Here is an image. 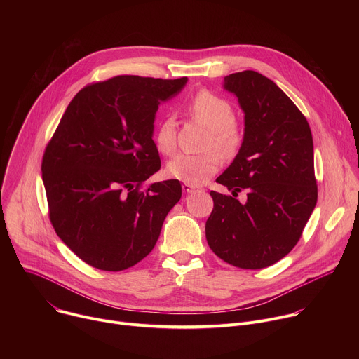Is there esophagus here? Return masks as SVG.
I'll return each instance as SVG.
<instances>
[{
    "mask_svg": "<svg viewBox=\"0 0 359 359\" xmlns=\"http://www.w3.org/2000/svg\"><path fill=\"white\" fill-rule=\"evenodd\" d=\"M182 189H183V191H184V193H187V194H190V193H194V191H197V190H198V187H197V186H193V184H187V183H183Z\"/></svg>",
    "mask_w": 359,
    "mask_h": 359,
    "instance_id": "34e87169",
    "label": "esophagus"
}]
</instances>
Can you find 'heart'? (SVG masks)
I'll return each instance as SVG.
<instances>
[{
	"instance_id": "obj_1",
	"label": "heart",
	"mask_w": 359,
	"mask_h": 359,
	"mask_svg": "<svg viewBox=\"0 0 359 359\" xmlns=\"http://www.w3.org/2000/svg\"><path fill=\"white\" fill-rule=\"evenodd\" d=\"M189 111L194 119L210 129L208 147L219 149L226 158L233 156L241 143V130L234 122V109L230 102L203 90L191 99ZM153 139L156 149L163 155H172L176 150L177 133L176 122L172 116H166L159 122ZM218 152L210 150L203 155L180 153L168 163L166 173L169 177L187 184H201L220 169L222 156Z\"/></svg>"
}]
</instances>
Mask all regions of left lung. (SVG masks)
I'll return each instance as SVG.
<instances>
[{
	"mask_svg": "<svg viewBox=\"0 0 359 359\" xmlns=\"http://www.w3.org/2000/svg\"><path fill=\"white\" fill-rule=\"evenodd\" d=\"M244 112V137L233 163L216 182L231 196L210 191L215 208L206 238L226 263L257 270L294 248L318 197L309 122L267 76L243 71L224 76ZM248 191L240 203L235 196Z\"/></svg>",
	"mask_w": 359,
	"mask_h": 359,
	"instance_id": "left-lung-1",
	"label": "left lung"
}]
</instances>
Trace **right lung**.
<instances>
[{"label":"right lung","instance_id":"1","mask_svg":"<svg viewBox=\"0 0 359 359\" xmlns=\"http://www.w3.org/2000/svg\"><path fill=\"white\" fill-rule=\"evenodd\" d=\"M187 78L119 75L82 88L42 158L49 219L86 264L122 271L155 247L182 197L179 180L142 189L161 169L153 122Z\"/></svg>","mask_w":359,"mask_h":359}]
</instances>
